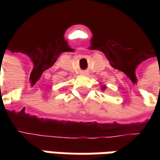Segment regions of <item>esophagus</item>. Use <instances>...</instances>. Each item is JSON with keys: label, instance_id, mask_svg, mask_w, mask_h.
<instances>
[{"label": "esophagus", "instance_id": "obj_1", "mask_svg": "<svg viewBox=\"0 0 160 160\" xmlns=\"http://www.w3.org/2000/svg\"><path fill=\"white\" fill-rule=\"evenodd\" d=\"M82 74H83V75H88V73L85 72V71H84V72H82Z\"/></svg>", "mask_w": 160, "mask_h": 160}]
</instances>
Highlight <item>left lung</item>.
<instances>
[{
  "mask_svg": "<svg viewBox=\"0 0 160 160\" xmlns=\"http://www.w3.org/2000/svg\"><path fill=\"white\" fill-rule=\"evenodd\" d=\"M102 90H104V89H105V86H102Z\"/></svg>",
  "mask_w": 160,
  "mask_h": 160,
  "instance_id": "left-lung-1",
  "label": "left lung"
}]
</instances>
